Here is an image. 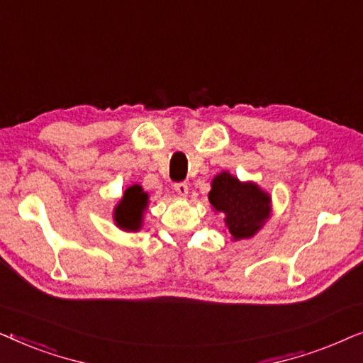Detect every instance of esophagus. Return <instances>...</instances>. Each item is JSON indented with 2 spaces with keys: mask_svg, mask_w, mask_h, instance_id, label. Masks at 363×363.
<instances>
[{
  "mask_svg": "<svg viewBox=\"0 0 363 363\" xmlns=\"http://www.w3.org/2000/svg\"><path fill=\"white\" fill-rule=\"evenodd\" d=\"M175 191H177L178 196L186 198L188 196V185H186V183H177Z\"/></svg>",
  "mask_w": 363,
  "mask_h": 363,
  "instance_id": "1",
  "label": "esophagus"
}]
</instances>
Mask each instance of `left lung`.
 Returning <instances> with one entry per match:
<instances>
[{"label":"left lung","instance_id":"left-lung-1","mask_svg":"<svg viewBox=\"0 0 363 363\" xmlns=\"http://www.w3.org/2000/svg\"><path fill=\"white\" fill-rule=\"evenodd\" d=\"M213 210L221 213L233 241L252 238L271 218V195L255 182H241L230 172L211 180L208 193Z\"/></svg>","mask_w":363,"mask_h":363}]
</instances>
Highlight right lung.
Returning a JSON list of instances; mask_svg holds the SVG:
<instances>
[{"instance_id": "obj_1", "label": "right lung", "mask_w": 363, "mask_h": 363, "mask_svg": "<svg viewBox=\"0 0 363 363\" xmlns=\"http://www.w3.org/2000/svg\"><path fill=\"white\" fill-rule=\"evenodd\" d=\"M148 206V193L140 185L123 190L121 201L113 208V221L123 231H138L143 225V215Z\"/></svg>"}]
</instances>
